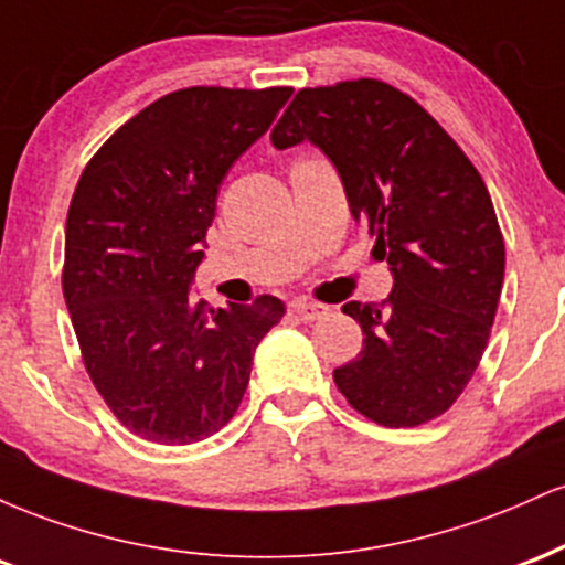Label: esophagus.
Wrapping results in <instances>:
<instances>
[{"label":"esophagus","instance_id":"34e87169","mask_svg":"<svg viewBox=\"0 0 565 565\" xmlns=\"http://www.w3.org/2000/svg\"><path fill=\"white\" fill-rule=\"evenodd\" d=\"M287 308H289V313L297 316L300 321H316V319H321L323 313H327V305L308 302V300H291Z\"/></svg>","mask_w":565,"mask_h":565}]
</instances>
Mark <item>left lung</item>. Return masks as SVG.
Segmentation results:
<instances>
[{"label":"left lung","mask_w":565,"mask_h":565,"mask_svg":"<svg viewBox=\"0 0 565 565\" xmlns=\"http://www.w3.org/2000/svg\"><path fill=\"white\" fill-rule=\"evenodd\" d=\"M310 140L387 260V300L348 302L364 348L334 369L348 404L385 427L440 417L481 364L504 281V238L483 178L417 100L380 79L305 87L270 142Z\"/></svg>","instance_id":"left-lung-1"}]
</instances>
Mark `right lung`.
I'll return each instance as SVG.
<instances>
[{
  "label": "right lung",
  "mask_w": 565,
  "mask_h": 565,
  "mask_svg": "<svg viewBox=\"0 0 565 565\" xmlns=\"http://www.w3.org/2000/svg\"><path fill=\"white\" fill-rule=\"evenodd\" d=\"M291 87H188L121 125L84 167L66 220L63 297L89 380L135 436L164 446L231 423L284 302L210 308L191 281L217 193Z\"/></svg>",
  "instance_id": "obj_1"
}]
</instances>
